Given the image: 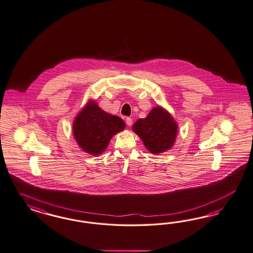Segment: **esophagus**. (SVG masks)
<instances>
[{
  "label": "esophagus",
  "instance_id": "esophagus-1",
  "mask_svg": "<svg viewBox=\"0 0 253 253\" xmlns=\"http://www.w3.org/2000/svg\"><path fill=\"white\" fill-rule=\"evenodd\" d=\"M126 124H127L128 126H131V124H132V120H131L130 118H127V119H126Z\"/></svg>",
  "mask_w": 253,
  "mask_h": 253
}]
</instances>
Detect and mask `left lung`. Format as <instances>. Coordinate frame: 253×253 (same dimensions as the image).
Segmentation results:
<instances>
[{
  "instance_id": "1",
  "label": "left lung",
  "mask_w": 253,
  "mask_h": 253,
  "mask_svg": "<svg viewBox=\"0 0 253 253\" xmlns=\"http://www.w3.org/2000/svg\"><path fill=\"white\" fill-rule=\"evenodd\" d=\"M132 130L150 153L158 155L169 150L174 145L178 124L167 109L157 106L145 119H139L132 125Z\"/></svg>"
}]
</instances>
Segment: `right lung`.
Listing matches in <instances>:
<instances>
[{"instance_id": "add662e5", "label": "right lung", "mask_w": 253, "mask_h": 253, "mask_svg": "<svg viewBox=\"0 0 253 253\" xmlns=\"http://www.w3.org/2000/svg\"><path fill=\"white\" fill-rule=\"evenodd\" d=\"M125 129L122 118L104 111L95 100L89 99L72 123V133L85 153L100 156L115 134Z\"/></svg>"}]
</instances>
